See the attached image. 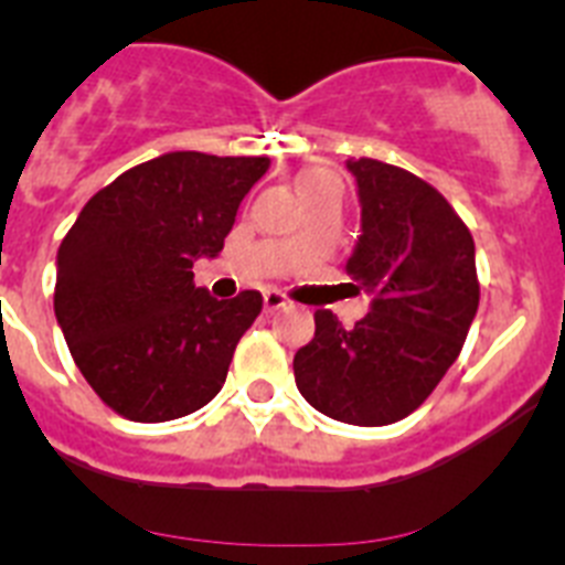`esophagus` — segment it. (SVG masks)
I'll list each match as a JSON object with an SVG mask.
<instances>
[{"instance_id": "esophagus-1", "label": "esophagus", "mask_w": 565, "mask_h": 565, "mask_svg": "<svg viewBox=\"0 0 565 565\" xmlns=\"http://www.w3.org/2000/svg\"><path fill=\"white\" fill-rule=\"evenodd\" d=\"M286 306H288L286 294H279V291H266V294H263V308H266L268 313L279 311V308H286Z\"/></svg>"}]
</instances>
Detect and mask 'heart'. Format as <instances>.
<instances>
[{
  "mask_svg": "<svg viewBox=\"0 0 565 565\" xmlns=\"http://www.w3.org/2000/svg\"><path fill=\"white\" fill-rule=\"evenodd\" d=\"M299 194L302 201H311V198H319V194H339V181L331 169L311 167L299 174Z\"/></svg>",
  "mask_w": 565,
  "mask_h": 565,
  "instance_id": "1",
  "label": "heart"
}]
</instances>
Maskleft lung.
Here are the masks:
<instances>
[{"label":"left lung","mask_w":565,"mask_h":565,"mask_svg":"<svg viewBox=\"0 0 565 565\" xmlns=\"http://www.w3.org/2000/svg\"><path fill=\"white\" fill-rule=\"evenodd\" d=\"M362 234L348 259L371 311L351 331L317 311L294 356L299 393L319 413L359 427L402 422L436 391L478 311L476 243L444 194L407 169L359 158Z\"/></svg>","instance_id":"8db88e82"}]
</instances>
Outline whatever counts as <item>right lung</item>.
Returning a JSON list of instances; mask_svg holds the SVG:
<instances>
[{"label": "right lung", "mask_w": 565, "mask_h": 565, "mask_svg": "<svg viewBox=\"0 0 565 565\" xmlns=\"http://www.w3.org/2000/svg\"><path fill=\"white\" fill-rule=\"evenodd\" d=\"M268 158L167 152L82 209L56 257V319L73 362L129 422H172L212 402L259 291L214 299L194 259L217 257Z\"/></svg>", "instance_id": "obj_1"}]
</instances>
